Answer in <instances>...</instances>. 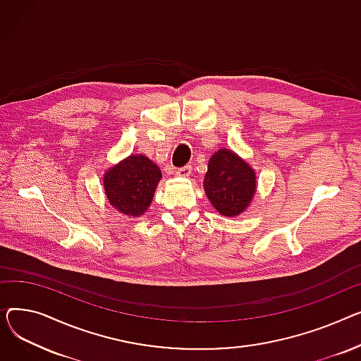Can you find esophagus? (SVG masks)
Instances as JSON below:
<instances>
[{
	"instance_id": "esophagus-1",
	"label": "esophagus",
	"mask_w": 361,
	"mask_h": 361,
	"mask_svg": "<svg viewBox=\"0 0 361 361\" xmlns=\"http://www.w3.org/2000/svg\"><path fill=\"white\" fill-rule=\"evenodd\" d=\"M190 172H192V167H190L189 164L188 166H183V167H179L176 171V176L179 178H188L190 175Z\"/></svg>"
}]
</instances>
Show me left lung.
<instances>
[{"mask_svg":"<svg viewBox=\"0 0 361 361\" xmlns=\"http://www.w3.org/2000/svg\"><path fill=\"white\" fill-rule=\"evenodd\" d=\"M255 188V172L233 152L219 150L209 159L204 190L220 214L239 216L249 205Z\"/></svg>","mask_w":361,"mask_h":361,"instance_id":"left-lung-1","label":"left lung"}]
</instances>
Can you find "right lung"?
Returning <instances> with one entry per match:
<instances>
[{
    "label": "right lung",
    "mask_w": 361,
    "mask_h": 361,
    "mask_svg": "<svg viewBox=\"0 0 361 361\" xmlns=\"http://www.w3.org/2000/svg\"><path fill=\"white\" fill-rule=\"evenodd\" d=\"M160 178V169L152 160L130 156L104 175V190L122 214L138 217L150 205Z\"/></svg>",
    "instance_id": "add662e5"
}]
</instances>
